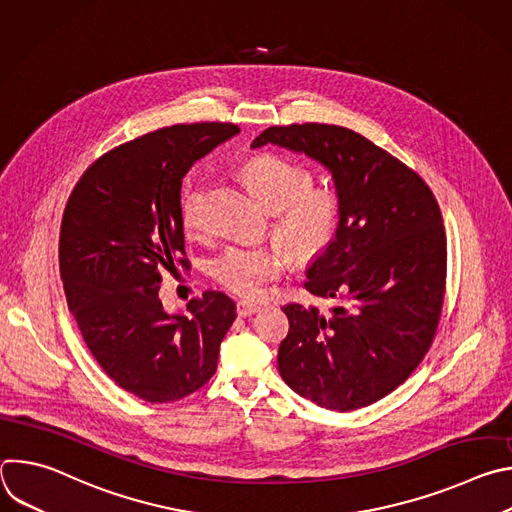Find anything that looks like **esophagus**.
Segmentation results:
<instances>
[{
    "instance_id": "1",
    "label": "esophagus",
    "mask_w": 512,
    "mask_h": 512,
    "mask_svg": "<svg viewBox=\"0 0 512 512\" xmlns=\"http://www.w3.org/2000/svg\"><path fill=\"white\" fill-rule=\"evenodd\" d=\"M259 310H261V306H259V304H255V302H247V300L237 302V314H239L241 318L253 316V314H257Z\"/></svg>"
}]
</instances>
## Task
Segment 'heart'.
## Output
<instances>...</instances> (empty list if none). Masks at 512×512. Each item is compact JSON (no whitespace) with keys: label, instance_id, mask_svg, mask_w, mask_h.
Instances as JSON below:
<instances>
[{"label":"heart","instance_id":"obj_1","mask_svg":"<svg viewBox=\"0 0 512 512\" xmlns=\"http://www.w3.org/2000/svg\"><path fill=\"white\" fill-rule=\"evenodd\" d=\"M243 176L257 196L273 210V233L298 259H314L334 241L342 221L340 194L330 186H314L310 168L279 154H261L249 160ZM204 182L190 186L182 196L184 227L198 235L202 221ZM281 243L231 245L210 263L212 277L243 298L261 296L265 287L287 267Z\"/></svg>","mask_w":512,"mask_h":512}]
</instances>
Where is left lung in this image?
Segmentation results:
<instances>
[{
	"instance_id": "left-lung-1",
	"label": "left lung",
	"mask_w": 512,
	"mask_h": 512,
	"mask_svg": "<svg viewBox=\"0 0 512 512\" xmlns=\"http://www.w3.org/2000/svg\"><path fill=\"white\" fill-rule=\"evenodd\" d=\"M265 143L324 164L342 200L340 229L304 283L338 306L328 316L281 308L279 375L324 409L367 407L409 379L435 338L448 271L440 204L415 170L352 129L273 125L251 148Z\"/></svg>"
}]
</instances>
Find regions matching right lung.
I'll use <instances>...</instances> for the list:
<instances>
[{
	"label": "right lung",
	"mask_w": 512,
	"mask_h": 512,
	"mask_svg": "<svg viewBox=\"0 0 512 512\" xmlns=\"http://www.w3.org/2000/svg\"><path fill=\"white\" fill-rule=\"evenodd\" d=\"M235 133L233 123H192L125 141L85 170L62 214L68 308L107 377L148 403L206 385L237 318L223 291L190 300L188 316L164 312L158 296L164 269L188 267L182 178Z\"/></svg>",
	"instance_id": "obj_1"
}]
</instances>
